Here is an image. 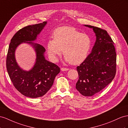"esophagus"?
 <instances>
[{
  "instance_id": "1",
  "label": "esophagus",
  "mask_w": 128,
  "mask_h": 128,
  "mask_svg": "<svg viewBox=\"0 0 128 128\" xmlns=\"http://www.w3.org/2000/svg\"><path fill=\"white\" fill-rule=\"evenodd\" d=\"M69 69H68V68H61V70L62 71H68Z\"/></svg>"
}]
</instances>
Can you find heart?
<instances>
[{"mask_svg": "<svg viewBox=\"0 0 128 128\" xmlns=\"http://www.w3.org/2000/svg\"><path fill=\"white\" fill-rule=\"evenodd\" d=\"M53 39L48 41V53L53 61L63 50L66 61L77 65L87 58L91 47V39L89 35L82 34L73 27L63 26L56 29L52 34Z\"/></svg>", "mask_w": 128, "mask_h": 128, "instance_id": "b5f03b06", "label": "heart"}]
</instances>
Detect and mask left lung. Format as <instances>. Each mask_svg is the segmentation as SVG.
Wrapping results in <instances>:
<instances>
[{"instance_id":"8db88e82","label":"left lung","mask_w":128,"mask_h":128,"mask_svg":"<svg viewBox=\"0 0 128 128\" xmlns=\"http://www.w3.org/2000/svg\"><path fill=\"white\" fill-rule=\"evenodd\" d=\"M96 40L91 54L77 67L79 79L76 89L85 96L100 92L110 84L116 73V52L114 42L106 30L93 26Z\"/></svg>"}]
</instances>
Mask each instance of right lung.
I'll return each mask as SVG.
<instances>
[{
  "label": "right lung",
  "mask_w": 128,
  "mask_h": 128,
  "mask_svg": "<svg viewBox=\"0 0 128 128\" xmlns=\"http://www.w3.org/2000/svg\"><path fill=\"white\" fill-rule=\"evenodd\" d=\"M46 24V22H44L40 24L28 25L16 32L11 40L6 57V68L14 86L22 94L31 98L44 96L50 90L56 76L60 72L58 65L45 59V48L40 44L31 42L36 40ZM22 42L31 44L36 52V63L29 72L22 70L15 61V50Z\"/></svg>",
  "instance_id": "obj_1"
}]
</instances>
